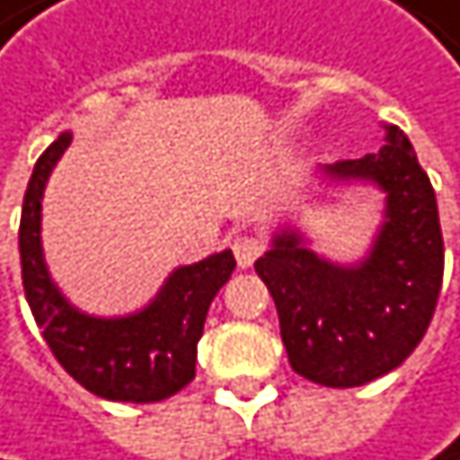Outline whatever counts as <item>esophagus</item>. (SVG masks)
Segmentation results:
<instances>
[{
	"instance_id": "obj_1",
	"label": "esophagus",
	"mask_w": 460,
	"mask_h": 460,
	"mask_svg": "<svg viewBox=\"0 0 460 460\" xmlns=\"http://www.w3.org/2000/svg\"><path fill=\"white\" fill-rule=\"evenodd\" d=\"M232 251H234V256H237V264L245 270V267H251V264L264 253V243H261V237H256V234H237V237L232 240Z\"/></svg>"
}]
</instances>
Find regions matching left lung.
Returning <instances> with one entry per match:
<instances>
[{
	"instance_id": "8db88e82",
	"label": "left lung",
	"mask_w": 460,
	"mask_h": 460,
	"mask_svg": "<svg viewBox=\"0 0 460 460\" xmlns=\"http://www.w3.org/2000/svg\"><path fill=\"white\" fill-rule=\"evenodd\" d=\"M324 174L387 193L368 259L341 267L297 232H280L256 272L275 300L291 368L324 387H359L398 368L429 330L445 272L442 226L431 180L398 125H385L376 155L338 160Z\"/></svg>"
}]
</instances>
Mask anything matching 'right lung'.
Segmentation results:
<instances>
[{"instance_id": "add662e5", "label": "right lung", "mask_w": 460, "mask_h": 460, "mask_svg": "<svg viewBox=\"0 0 460 460\" xmlns=\"http://www.w3.org/2000/svg\"><path fill=\"white\" fill-rule=\"evenodd\" d=\"M70 146L62 133L35 163L23 193L18 248L26 303L59 366L89 393L109 401L155 403L172 398L196 376V346L207 311L237 261L232 251L169 275L138 314L97 319L73 308L54 286L40 245V201L51 169Z\"/></svg>"}]
</instances>
